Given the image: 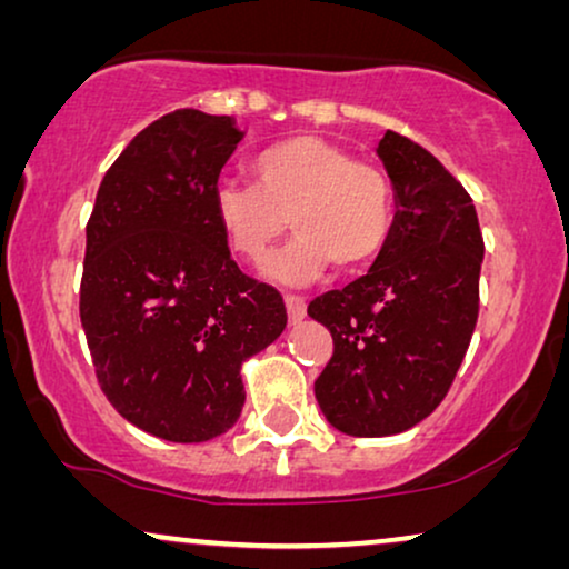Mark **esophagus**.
<instances>
[{"label":"esophagus","mask_w":569,"mask_h":569,"mask_svg":"<svg viewBox=\"0 0 569 569\" xmlns=\"http://www.w3.org/2000/svg\"><path fill=\"white\" fill-rule=\"evenodd\" d=\"M284 306H287V316H290L292 323H298L306 318V300L300 295H284Z\"/></svg>","instance_id":"1"}]
</instances>
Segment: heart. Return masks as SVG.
<instances>
[{"instance_id": "obj_1", "label": "heart", "mask_w": 569, "mask_h": 569, "mask_svg": "<svg viewBox=\"0 0 569 569\" xmlns=\"http://www.w3.org/2000/svg\"><path fill=\"white\" fill-rule=\"evenodd\" d=\"M251 181H222L212 212L230 251L263 263L287 224L298 238L269 263L284 284H308L329 269L355 271L383 251L393 230V189L372 162L345 144L295 134L256 154Z\"/></svg>"}]
</instances>
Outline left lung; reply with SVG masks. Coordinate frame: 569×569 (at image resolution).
<instances>
[{
	"label": "left lung",
	"mask_w": 569,
	"mask_h": 569,
	"mask_svg": "<svg viewBox=\"0 0 569 569\" xmlns=\"http://www.w3.org/2000/svg\"><path fill=\"white\" fill-rule=\"evenodd\" d=\"M378 158L393 183V230L370 271L308 306L333 355L316 399L337 430L386 438L446 399L479 316L485 259L477 209L440 160L386 131Z\"/></svg>",
	"instance_id": "left-lung-1"
}]
</instances>
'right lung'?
Returning <instances> with one entry per match:
<instances>
[{"mask_svg":"<svg viewBox=\"0 0 569 569\" xmlns=\"http://www.w3.org/2000/svg\"><path fill=\"white\" fill-rule=\"evenodd\" d=\"M243 131L181 108L131 139L88 222L80 318L98 383L154 438L204 442L238 422L240 365L287 326L284 300L232 261L214 222Z\"/></svg>","mask_w":569,"mask_h":569,"instance_id":"1","label":"right lung"}]
</instances>
